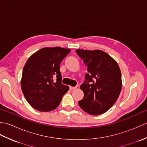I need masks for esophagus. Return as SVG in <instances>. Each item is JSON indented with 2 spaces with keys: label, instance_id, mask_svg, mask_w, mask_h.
Returning <instances> with one entry per match:
<instances>
[{
  "label": "esophagus",
  "instance_id": "esophagus-1",
  "mask_svg": "<svg viewBox=\"0 0 147 147\" xmlns=\"http://www.w3.org/2000/svg\"><path fill=\"white\" fill-rule=\"evenodd\" d=\"M76 88H77V86H69V89L71 90H73Z\"/></svg>",
  "mask_w": 147,
  "mask_h": 147
}]
</instances>
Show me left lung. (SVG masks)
Returning <instances> with one entry per match:
<instances>
[{
    "mask_svg": "<svg viewBox=\"0 0 147 147\" xmlns=\"http://www.w3.org/2000/svg\"><path fill=\"white\" fill-rule=\"evenodd\" d=\"M88 73L80 86L83 98L78 102L84 111L91 115L107 112L116 102L121 91V73L117 62L107 53L100 51L77 49Z\"/></svg>",
    "mask_w": 147,
    "mask_h": 147,
    "instance_id": "obj_1",
    "label": "left lung"
}]
</instances>
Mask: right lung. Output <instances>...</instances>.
I'll return each instance as SVG.
<instances>
[{"label":"right lung","mask_w":147,"mask_h":147,"mask_svg":"<svg viewBox=\"0 0 147 147\" xmlns=\"http://www.w3.org/2000/svg\"><path fill=\"white\" fill-rule=\"evenodd\" d=\"M71 49L45 47L29 57L23 67L22 92L34 109L48 112L57 108L69 86L62 85L60 64ZM56 78L54 81V78Z\"/></svg>","instance_id":"add662e5"}]
</instances>
